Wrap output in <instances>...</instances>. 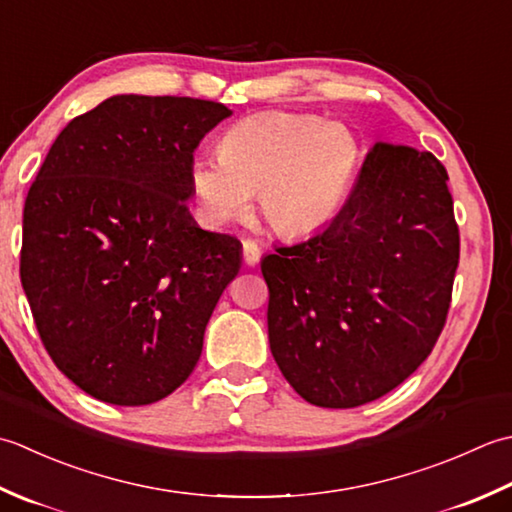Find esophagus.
I'll list each match as a JSON object with an SVG mask.
<instances>
[{"mask_svg": "<svg viewBox=\"0 0 512 512\" xmlns=\"http://www.w3.org/2000/svg\"><path fill=\"white\" fill-rule=\"evenodd\" d=\"M243 260H245V265H249V267H254V265H258V260H260V247H258V243L256 241H243Z\"/></svg>", "mask_w": 512, "mask_h": 512, "instance_id": "esophagus-1", "label": "esophagus"}]
</instances>
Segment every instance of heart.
Instances as JSON below:
<instances>
[{
  "label": "heart",
  "mask_w": 512,
  "mask_h": 512,
  "mask_svg": "<svg viewBox=\"0 0 512 512\" xmlns=\"http://www.w3.org/2000/svg\"><path fill=\"white\" fill-rule=\"evenodd\" d=\"M360 143L347 125L294 112H260L236 121L221 154L198 156L190 190L205 223L243 216L258 192V210L283 236L311 234L347 201Z\"/></svg>",
  "instance_id": "heart-1"
}]
</instances>
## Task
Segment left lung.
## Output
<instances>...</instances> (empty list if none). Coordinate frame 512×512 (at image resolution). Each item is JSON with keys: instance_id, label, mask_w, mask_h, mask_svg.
<instances>
[{"instance_id": "8db88e82", "label": "left lung", "mask_w": 512, "mask_h": 512, "mask_svg": "<svg viewBox=\"0 0 512 512\" xmlns=\"http://www.w3.org/2000/svg\"><path fill=\"white\" fill-rule=\"evenodd\" d=\"M446 181L431 152L375 143L336 218L263 258L271 356L309 404L373 402L429 358L460 263Z\"/></svg>"}]
</instances>
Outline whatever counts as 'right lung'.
<instances>
[{
	"label": "right lung",
	"mask_w": 512,
	"mask_h": 512,
	"mask_svg": "<svg viewBox=\"0 0 512 512\" xmlns=\"http://www.w3.org/2000/svg\"><path fill=\"white\" fill-rule=\"evenodd\" d=\"M232 110L117 95L72 119L24 205L19 276L48 356L92 398L163 400L190 378L243 245L187 207L194 150Z\"/></svg>",
	"instance_id": "1"
}]
</instances>
